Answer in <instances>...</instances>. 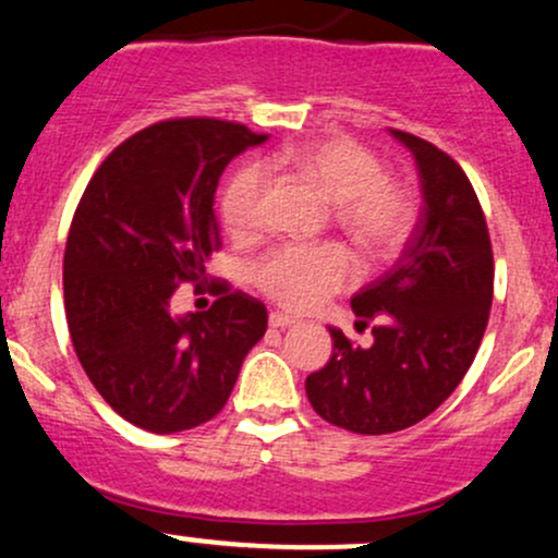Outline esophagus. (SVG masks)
<instances>
[{"instance_id": "34e87169", "label": "esophagus", "mask_w": 558, "mask_h": 558, "mask_svg": "<svg viewBox=\"0 0 558 558\" xmlns=\"http://www.w3.org/2000/svg\"><path fill=\"white\" fill-rule=\"evenodd\" d=\"M296 323V317L283 315V312H269V326L272 328H291Z\"/></svg>"}]
</instances>
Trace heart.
Instances as JSON below:
<instances>
[{
  "label": "heart",
  "mask_w": 558,
  "mask_h": 558,
  "mask_svg": "<svg viewBox=\"0 0 558 558\" xmlns=\"http://www.w3.org/2000/svg\"><path fill=\"white\" fill-rule=\"evenodd\" d=\"M289 167L333 204V219L363 254L381 259L395 254L413 230L408 190L384 174L381 161L352 140L333 137L243 163L222 190L219 211L228 232L246 238L259 225L265 169ZM251 280L265 296L289 310L317 307L330 293L357 280V262L339 243L278 246L251 267Z\"/></svg>",
  "instance_id": "1"
}]
</instances>
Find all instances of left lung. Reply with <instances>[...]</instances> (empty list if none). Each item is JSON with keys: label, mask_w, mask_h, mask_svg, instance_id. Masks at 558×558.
<instances>
[{"label": "left lung", "mask_w": 558, "mask_h": 558, "mask_svg": "<svg viewBox=\"0 0 558 558\" xmlns=\"http://www.w3.org/2000/svg\"><path fill=\"white\" fill-rule=\"evenodd\" d=\"M413 153L424 209L400 262L352 296L373 344L328 328L333 354L307 376L310 405L354 434H391L424 421L456 391L476 357L493 304V246L480 198L456 161L415 134L391 130Z\"/></svg>", "instance_id": "obj_1"}]
</instances>
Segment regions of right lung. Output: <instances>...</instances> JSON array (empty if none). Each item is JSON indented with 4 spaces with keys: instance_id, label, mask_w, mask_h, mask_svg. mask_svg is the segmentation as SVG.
Segmentation results:
<instances>
[{
    "instance_id": "1",
    "label": "right lung",
    "mask_w": 558,
    "mask_h": 558,
    "mask_svg": "<svg viewBox=\"0 0 558 558\" xmlns=\"http://www.w3.org/2000/svg\"><path fill=\"white\" fill-rule=\"evenodd\" d=\"M265 140L232 121H158L110 153L73 214L63 256L73 349L102 400L145 432L214 418L265 336V304L241 291L209 312L169 310L219 248L211 206L225 167Z\"/></svg>"
}]
</instances>
